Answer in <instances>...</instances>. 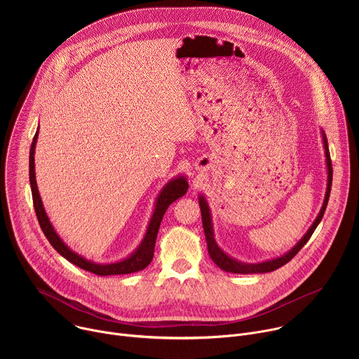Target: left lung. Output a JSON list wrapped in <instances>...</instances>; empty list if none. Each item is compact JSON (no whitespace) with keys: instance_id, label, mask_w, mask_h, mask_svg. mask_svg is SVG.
Here are the masks:
<instances>
[{"instance_id":"1","label":"left lung","mask_w":359,"mask_h":359,"mask_svg":"<svg viewBox=\"0 0 359 359\" xmlns=\"http://www.w3.org/2000/svg\"><path fill=\"white\" fill-rule=\"evenodd\" d=\"M321 136H323V143H324V150H325V166H327V175H328L327 176V190H325L323 208H321L317 219L311 224V227L306 230V233L302 236V238L291 250H288L285 254L280 255V257L266 260V262H262V263H243V262H238L234 257H231V255H229L226 251H223L219 247V244L216 243V238H215V229H213V220H212V212H210V208H209V203L203 194L198 196V204H200V210H201V222H203L204 236H206V241H208L209 255H210V259L213 260V263L219 269H222L223 271H227V273H233V274L270 273V271H274V270L283 267L284 264H287L294 257V255L304 247V244L310 240L314 230L317 229V226L320 224V222L324 217L327 204H328V198H330V193H331V184H332V165H331V158H330L328 140H327L325 132L323 129H321Z\"/></svg>"}]
</instances>
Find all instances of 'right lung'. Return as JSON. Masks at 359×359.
<instances>
[{
	"instance_id": "add662e5",
	"label": "right lung",
	"mask_w": 359,
	"mask_h": 359,
	"mask_svg": "<svg viewBox=\"0 0 359 359\" xmlns=\"http://www.w3.org/2000/svg\"><path fill=\"white\" fill-rule=\"evenodd\" d=\"M36 140H38V129L36 133L32 139L31 143V150H29V184H31V191H32V201H34V209L38 217V223L45 234V237L48 238V241L50 243L64 259H67L69 263L78 266L82 270H86L89 273H93L96 276H121V274H130V273H136L140 271L143 269H146L151 259H153V251H155V243H156V237H158V231L162 223V219L168 210V208L173 201H176L179 197L184 196L187 189H189V183L187 179L184 177V175L176 176L172 180H169L163 189L161 190V193L156 197L155 201V209H153V215L150 217V222L147 224L146 233L140 241V244L135 248V251H132L128 257H125L123 260L115 262V263H95L92 260H88L85 257H82L81 254L75 252L74 250H71L64 240L60 237V234L55 231L53 223L49 222L48 215L43 209V204L39 196V190L36 186V179H35V146H36Z\"/></svg>"
}]
</instances>
